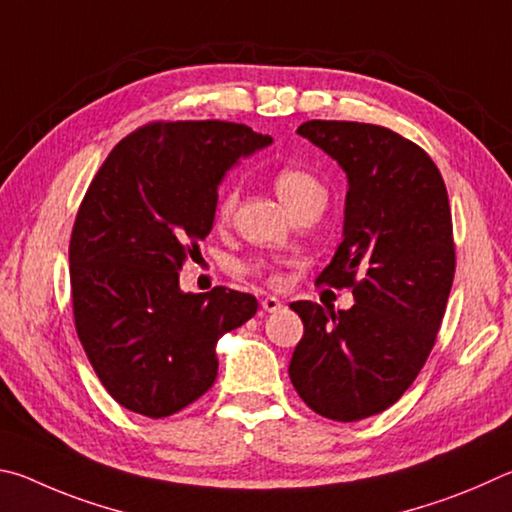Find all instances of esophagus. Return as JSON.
I'll use <instances>...</instances> for the list:
<instances>
[{"instance_id": "esophagus-1", "label": "esophagus", "mask_w": 512, "mask_h": 512, "mask_svg": "<svg viewBox=\"0 0 512 512\" xmlns=\"http://www.w3.org/2000/svg\"><path fill=\"white\" fill-rule=\"evenodd\" d=\"M261 306H263V310L265 312H279L281 308H283V303L276 299V297H265L263 301H261Z\"/></svg>"}]
</instances>
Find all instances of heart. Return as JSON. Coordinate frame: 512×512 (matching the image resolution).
<instances>
[{"label": "heart", "instance_id": "b5f03b06", "mask_svg": "<svg viewBox=\"0 0 512 512\" xmlns=\"http://www.w3.org/2000/svg\"><path fill=\"white\" fill-rule=\"evenodd\" d=\"M274 188H276V195L281 197V200L288 204V209L294 211L297 206H301L303 202L312 200V197L317 195H324V184L319 182V179L308 173V170L297 168V166H283L274 173ZM238 200V193L236 188H227L220 195L218 206H215V215H218V220H227L233 206H236ZM251 270L258 272L261 267H251Z\"/></svg>", "mask_w": 512, "mask_h": 512}]
</instances>
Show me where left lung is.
Returning a JSON list of instances; mask_svg holds the SVG:
<instances>
[{
    "mask_svg": "<svg viewBox=\"0 0 512 512\" xmlns=\"http://www.w3.org/2000/svg\"><path fill=\"white\" fill-rule=\"evenodd\" d=\"M348 175L344 240L317 285L351 288V310L312 301L290 380L319 416L355 423L389 409L423 369L447 308L456 249L447 188L414 141L373 123L306 121L297 130Z\"/></svg>",
    "mask_w": 512,
    "mask_h": 512,
    "instance_id": "1",
    "label": "left lung"
}]
</instances>
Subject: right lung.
<instances>
[{
    "instance_id": "1",
    "label": "right lung",
    "mask_w": 512,
    "mask_h": 512,
    "mask_svg": "<svg viewBox=\"0 0 512 512\" xmlns=\"http://www.w3.org/2000/svg\"><path fill=\"white\" fill-rule=\"evenodd\" d=\"M272 137L229 121H155L112 148L69 240L74 326L121 407L166 418L213 387L218 339L256 315L247 292L179 290L213 227L218 184Z\"/></svg>"
}]
</instances>
